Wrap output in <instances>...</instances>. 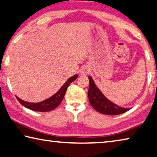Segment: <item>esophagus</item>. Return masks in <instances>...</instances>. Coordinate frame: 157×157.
I'll use <instances>...</instances> for the list:
<instances>
[{"instance_id": "obj_1", "label": "esophagus", "mask_w": 157, "mask_h": 157, "mask_svg": "<svg viewBox=\"0 0 157 157\" xmlns=\"http://www.w3.org/2000/svg\"><path fill=\"white\" fill-rule=\"evenodd\" d=\"M90 72V68L87 66H84L80 69V74L81 75H86Z\"/></svg>"}]
</instances>
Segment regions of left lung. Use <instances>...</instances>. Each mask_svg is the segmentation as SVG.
<instances>
[{
	"mask_svg": "<svg viewBox=\"0 0 157 157\" xmlns=\"http://www.w3.org/2000/svg\"><path fill=\"white\" fill-rule=\"evenodd\" d=\"M89 87L88 90L89 101L91 105L98 113L108 115H117L124 113L131 108H122L116 105L103 95L101 91L97 87L93 78L89 76Z\"/></svg>",
	"mask_w": 157,
	"mask_h": 157,
	"instance_id": "8db88e82",
	"label": "left lung"
}]
</instances>
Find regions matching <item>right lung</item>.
<instances>
[{
	"mask_svg": "<svg viewBox=\"0 0 157 157\" xmlns=\"http://www.w3.org/2000/svg\"><path fill=\"white\" fill-rule=\"evenodd\" d=\"M78 75L75 74V75L72 76L71 78H70L68 80H67L65 84L61 86L60 89L56 92V94H54L53 96L49 97V98L44 100L39 103H30V102H26L23 100H21L17 96V100L19 101L22 105L26 107V108H29L30 110L37 111V112H49L51 111L54 109L57 108L60 103H61L62 100H63L64 96L66 92L67 89L70 85V84L78 78Z\"/></svg>",
	"mask_w": 157,
	"mask_h": 157,
	"instance_id": "add662e5",
	"label": "right lung"
}]
</instances>
